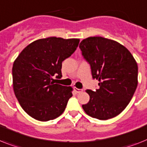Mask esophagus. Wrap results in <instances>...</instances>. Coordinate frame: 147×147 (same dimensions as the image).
<instances>
[{
  "label": "esophagus",
  "instance_id": "1",
  "mask_svg": "<svg viewBox=\"0 0 147 147\" xmlns=\"http://www.w3.org/2000/svg\"><path fill=\"white\" fill-rule=\"evenodd\" d=\"M75 91H76L77 94H80V93H82V91H83V90L82 89H78V88H75Z\"/></svg>",
  "mask_w": 147,
  "mask_h": 147
}]
</instances>
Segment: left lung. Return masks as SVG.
Segmentation results:
<instances>
[{
  "label": "left lung",
  "instance_id": "obj_1",
  "mask_svg": "<svg viewBox=\"0 0 147 147\" xmlns=\"http://www.w3.org/2000/svg\"><path fill=\"white\" fill-rule=\"evenodd\" d=\"M84 59L90 65L96 91L87 90L90 100L82 108L90 116L107 120L126 108L138 86V67L130 51L117 41L90 37L80 43Z\"/></svg>",
  "mask_w": 147,
  "mask_h": 147
}]
</instances>
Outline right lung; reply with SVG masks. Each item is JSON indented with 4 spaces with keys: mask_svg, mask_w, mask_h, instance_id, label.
<instances>
[{
    "mask_svg": "<svg viewBox=\"0 0 147 147\" xmlns=\"http://www.w3.org/2000/svg\"><path fill=\"white\" fill-rule=\"evenodd\" d=\"M79 39L51 37L34 40L20 53L13 65L16 97L28 115L40 121L64 112L72 96L71 87L55 84L62 77V63L76 51Z\"/></svg>",
    "mask_w": 147,
    "mask_h": 147,
    "instance_id": "1",
    "label": "right lung"
}]
</instances>
